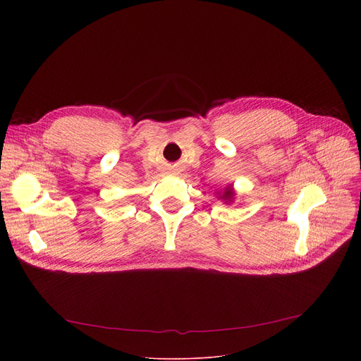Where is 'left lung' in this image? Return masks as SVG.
<instances>
[{
	"instance_id": "1",
	"label": "left lung",
	"mask_w": 361,
	"mask_h": 361,
	"mask_svg": "<svg viewBox=\"0 0 361 361\" xmlns=\"http://www.w3.org/2000/svg\"><path fill=\"white\" fill-rule=\"evenodd\" d=\"M233 190H231V187H228V188H225V193L222 195V197H225V199H231L233 197Z\"/></svg>"
}]
</instances>
